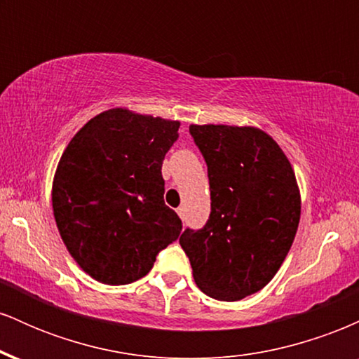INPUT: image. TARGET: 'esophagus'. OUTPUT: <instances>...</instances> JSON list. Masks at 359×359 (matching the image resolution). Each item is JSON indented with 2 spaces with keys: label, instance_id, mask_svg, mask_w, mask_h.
<instances>
[{
  "label": "esophagus",
  "instance_id": "obj_1",
  "mask_svg": "<svg viewBox=\"0 0 359 359\" xmlns=\"http://www.w3.org/2000/svg\"><path fill=\"white\" fill-rule=\"evenodd\" d=\"M177 214H179V216H180V219H184L185 209H184V208H179V209H177Z\"/></svg>",
  "mask_w": 359,
  "mask_h": 359
}]
</instances>
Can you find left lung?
<instances>
[{
    "label": "left lung",
    "instance_id": "8db88e82",
    "mask_svg": "<svg viewBox=\"0 0 359 359\" xmlns=\"http://www.w3.org/2000/svg\"><path fill=\"white\" fill-rule=\"evenodd\" d=\"M208 163L211 216L180 246L197 287L234 302L257 294L285 259L300 221L295 172L278 143L255 126L191 125Z\"/></svg>",
    "mask_w": 359,
    "mask_h": 359
}]
</instances>
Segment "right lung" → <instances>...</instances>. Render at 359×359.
Returning <instances> with one entry per match:
<instances>
[{"instance_id": "obj_1", "label": "right lung", "mask_w": 359, "mask_h": 359, "mask_svg": "<svg viewBox=\"0 0 359 359\" xmlns=\"http://www.w3.org/2000/svg\"><path fill=\"white\" fill-rule=\"evenodd\" d=\"M180 121L126 108L90 118L65 147L52 182L60 238L89 277L126 285L145 277L182 222L163 203L162 163Z\"/></svg>"}]
</instances>
